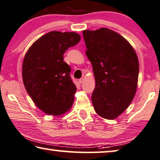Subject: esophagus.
I'll use <instances>...</instances> for the list:
<instances>
[{"instance_id": "1", "label": "esophagus", "mask_w": 160, "mask_h": 160, "mask_svg": "<svg viewBox=\"0 0 160 160\" xmlns=\"http://www.w3.org/2000/svg\"><path fill=\"white\" fill-rule=\"evenodd\" d=\"M84 79L83 78H80L79 80H78V82L80 83V84H82V83H83L84 82Z\"/></svg>"}]
</instances>
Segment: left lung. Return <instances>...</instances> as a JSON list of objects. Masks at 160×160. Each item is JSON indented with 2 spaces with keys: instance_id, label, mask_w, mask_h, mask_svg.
Masks as SVG:
<instances>
[{
  "instance_id": "8db88e82",
  "label": "left lung",
  "mask_w": 160,
  "mask_h": 160,
  "mask_svg": "<svg viewBox=\"0 0 160 160\" xmlns=\"http://www.w3.org/2000/svg\"><path fill=\"white\" fill-rule=\"evenodd\" d=\"M83 37L95 78L92 95L94 110L103 118H117L130 105L137 90V55L128 40L110 29L84 30Z\"/></svg>"
}]
</instances>
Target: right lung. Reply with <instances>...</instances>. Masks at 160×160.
Wrapping results in <instances>:
<instances>
[{
    "instance_id": "add662e5",
    "label": "right lung",
    "mask_w": 160,
    "mask_h": 160,
    "mask_svg": "<svg viewBox=\"0 0 160 160\" xmlns=\"http://www.w3.org/2000/svg\"><path fill=\"white\" fill-rule=\"evenodd\" d=\"M80 40L76 32L52 31L34 42L25 54L23 83L34 103L46 114L58 116L72 107L76 87L63 54Z\"/></svg>"
}]
</instances>
